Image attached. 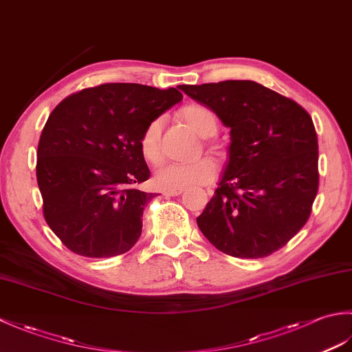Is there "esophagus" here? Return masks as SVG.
<instances>
[{"mask_svg": "<svg viewBox=\"0 0 352 352\" xmlns=\"http://www.w3.org/2000/svg\"><path fill=\"white\" fill-rule=\"evenodd\" d=\"M182 193H183L182 189H178V190H164L163 195H166V197H178V195H182Z\"/></svg>", "mask_w": 352, "mask_h": 352, "instance_id": "1", "label": "esophagus"}]
</instances>
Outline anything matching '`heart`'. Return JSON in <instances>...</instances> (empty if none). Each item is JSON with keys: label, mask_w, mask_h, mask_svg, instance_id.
Listing matches in <instances>:
<instances>
[{"label": "heart", "mask_w": 352, "mask_h": 352, "mask_svg": "<svg viewBox=\"0 0 352 352\" xmlns=\"http://www.w3.org/2000/svg\"><path fill=\"white\" fill-rule=\"evenodd\" d=\"M182 118L190 125V129L199 134L201 138H212L218 131V119L214 113L204 106H186L182 110ZM160 134H162V119H154L149 122L139 139V148L144 159L149 163L157 164L162 160L160 149ZM218 166L216 163L204 157V159L190 163H166L157 169L154 175V183L157 188L163 190H178L197 188V186L210 184Z\"/></svg>", "instance_id": "obj_1"}]
</instances>
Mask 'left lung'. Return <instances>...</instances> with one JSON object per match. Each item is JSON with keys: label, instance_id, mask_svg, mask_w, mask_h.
<instances>
[{"label": "left lung", "instance_id": "left-lung-1", "mask_svg": "<svg viewBox=\"0 0 352 352\" xmlns=\"http://www.w3.org/2000/svg\"><path fill=\"white\" fill-rule=\"evenodd\" d=\"M230 129L226 172L197 223L214 248L260 258L283 248L311 213L318 136L300 104L250 80L182 85Z\"/></svg>", "mask_w": 352, "mask_h": 352}]
</instances>
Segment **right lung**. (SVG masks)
<instances>
[{
  "label": "right lung",
  "instance_id": "obj_1",
  "mask_svg": "<svg viewBox=\"0 0 352 352\" xmlns=\"http://www.w3.org/2000/svg\"><path fill=\"white\" fill-rule=\"evenodd\" d=\"M183 100L175 87L107 83L69 95L51 111L37 145L43 218L66 248L106 258L131 250L155 193L139 139Z\"/></svg>",
  "mask_w": 352,
  "mask_h": 352
}]
</instances>
